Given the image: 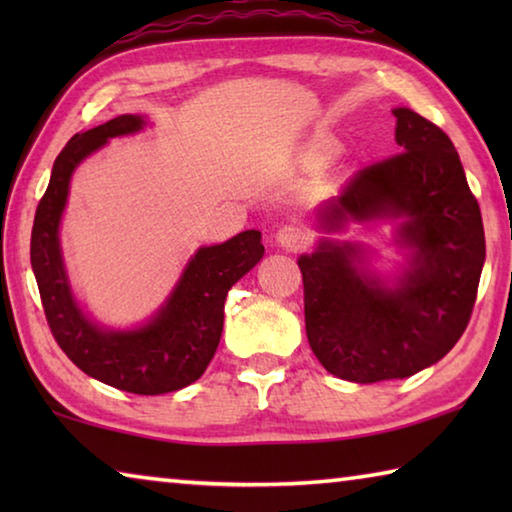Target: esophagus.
Masks as SVG:
<instances>
[{"label": "esophagus", "instance_id": "obj_1", "mask_svg": "<svg viewBox=\"0 0 512 512\" xmlns=\"http://www.w3.org/2000/svg\"><path fill=\"white\" fill-rule=\"evenodd\" d=\"M307 232L300 228V225H282L280 230H277L275 241L280 244L282 248L287 250H300L302 246L307 244Z\"/></svg>", "mask_w": 512, "mask_h": 512}]
</instances>
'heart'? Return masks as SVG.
Returning a JSON list of instances; mask_svg holds the SVG:
<instances>
[{"label": "heart", "instance_id": "heart-1", "mask_svg": "<svg viewBox=\"0 0 512 512\" xmlns=\"http://www.w3.org/2000/svg\"><path fill=\"white\" fill-rule=\"evenodd\" d=\"M339 151H341V144L334 140V137H316L314 142L309 144V149H307V158L311 160V162H327V160H332L334 155H339Z\"/></svg>", "mask_w": 512, "mask_h": 512}]
</instances>
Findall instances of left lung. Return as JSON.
Returning <instances> with one entry per match:
<instances>
[{
  "mask_svg": "<svg viewBox=\"0 0 512 512\" xmlns=\"http://www.w3.org/2000/svg\"><path fill=\"white\" fill-rule=\"evenodd\" d=\"M393 115L402 151L354 173L320 221L339 230L400 219L409 266L386 287L350 241L323 239L298 259L311 350L357 384L411 377L443 359L470 323L485 262L481 210L452 140L409 108Z\"/></svg>",
  "mask_w": 512,
  "mask_h": 512,
  "instance_id": "left-lung-1",
  "label": "left lung"
}]
</instances>
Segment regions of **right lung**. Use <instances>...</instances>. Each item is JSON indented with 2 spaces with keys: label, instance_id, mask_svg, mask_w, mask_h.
<instances>
[{
  "label": "right lung",
  "instance_id": "1",
  "mask_svg": "<svg viewBox=\"0 0 512 512\" xmlns=\"http://www.w3.org/2000/svg\"><path fill=\"white\" fill-rule=\"evenodd\" d=\"M144 128L140 115H119L76 133L58 153L31 230V266L51 334L74 366L119 391L162 395L180 391L203 375L219 348L223 305L232 284L264 257L262 232L246 230L225 244L203 246L189 259L167 302L137 329L99 327L83 314L69 289L58 225L74 169L110 137Z\"/></svg>",
  "mask_w": 512,
  "mask_h": 512
}]
</instances>
